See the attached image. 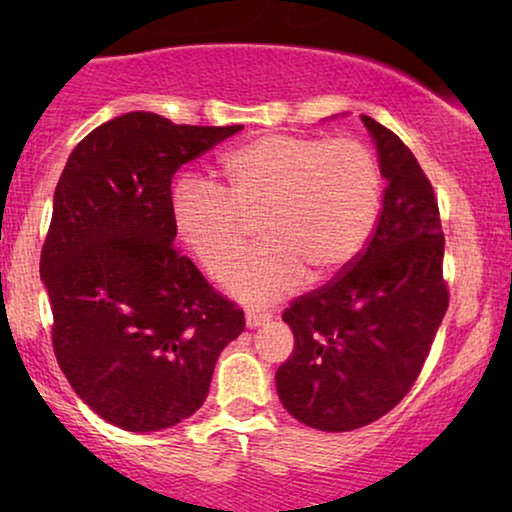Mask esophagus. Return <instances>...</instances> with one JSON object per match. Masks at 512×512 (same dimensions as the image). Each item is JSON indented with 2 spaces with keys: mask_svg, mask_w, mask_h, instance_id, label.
Listing matches in <instances>:
<instances>
[{
  "mask_svg": "<svg viewBox=\"0 0 512 512\" xmlns=\"http://www.w3.org/2000/svg\"><path fill=\"white\" fill-rule=\"evenodd\" d=\"M270 317H272L270 312H261V310H247V314H244V319H247L249 328H258V326L268 324Z\"/></svg>",
  "mask_w": 512,
  "mask_h": 512,
  "instance_id": "1",
  "label": "esophagus"
}]
</instances>
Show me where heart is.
I'll list each match as a JSON object with an SVG mask.
<instances>
[{"label":"heart","mask_w":512,"mask_h":512,"mask_svg":"<svg viewBox=\"0 0 512 512\" xmlns=\"http://www.w3.org/2000/svg\"><path fill=\"white\" fill-rule=\"evenodd\" d=\"M214 186L186 177L172 191L181 244L212 277L237 258L254 219L261 244L223 279L235 298L270 305L338 275L373 235L382 174L359 139L268 132L228 151Z\"/></svg>","instance_id":"1"}]
</instances>
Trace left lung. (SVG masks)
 I'll return each instance as SVG.
<instances>
[{
	"instance_id": "left-lung-1",
	"label": "left lung",
	"mask_w": 512,
	"mask_h": 512,
	"mask_svg": "<svg viewBox=\"0 0 512 512\" xmlns=\"http://www.w3.org/2000/svg\"><path fill=\"white\" fill-rule=\"evenodd\" d=\"M361 121L387 179L375 233L333 282L286 307L296 342L275 375L289 415L331 433L361 429L403 401L450 303L431 181L394 132Z\"/></svg>"
}]
</instances>
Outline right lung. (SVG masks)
<instances>
[{
	"mask_svg": "<svg viewBox=\"0 0 512 512\" xmlns=\"http://www.w3.org/2000/svg\"><path fill=\"white\" fill-rule=\"evenodd\" d=\"M242 125H177L130 111L83 137L55 186L41 279L53 349L90 410L149 433L205 403L244 312L174 249L172 177Z\"/></svg>",
	"mask_w": 512,
	"mask_h": 512,
	"instance_id": "right-lung-1",
	"label": "right lung"
}]
</instances>
